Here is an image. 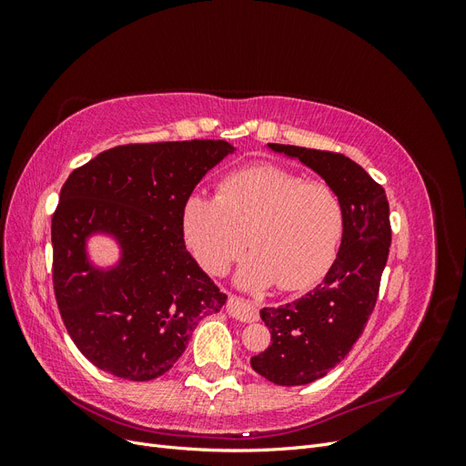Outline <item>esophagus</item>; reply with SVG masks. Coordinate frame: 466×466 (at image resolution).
Returning <instances> with one entry per match:
<instances>
[{"instance_id":"1","label":"esophagus","mask_w":466,"mask_h":466,"mask_svg":"<svg viewBox=\"0 0 466 466\" xmlns=\"http://www.w3.org/2000/svg\"><path fill=\"white\" fill-rule=\"evenodd\" d=\"M228 313L229 317L241 320V322H255L258 320V311L257 307L250 301H245L241 298H235V295H229L228 299Z\"/></svg>"}]
</instances>
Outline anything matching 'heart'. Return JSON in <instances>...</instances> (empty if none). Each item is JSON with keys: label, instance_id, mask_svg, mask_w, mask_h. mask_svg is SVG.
Returning a JSON list of instances; mask_svg holds the SVG:
<instances>
[{"label": "heart", "instance_id": "b5f03b06", "mask_svg": "<svg viewBox=\"0 0 466 466\" xmlns=\"http://www.w3.org/2000/svg\"><path fill=\"white\" fill-rule=\"evenodd\" d=\"M182 221L192 255L209 274L228 270L248 241L252 252L237 272L245 289L313 286L334 262L344 233L342 202L327 182H305L278 165L238 168L216 196L190 194Z\"/></svg>", "mask_w": 466, "mask_h": 466}]
</instances>
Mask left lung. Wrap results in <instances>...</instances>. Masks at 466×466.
I'll list each match as a JSON object with an SVG mask.
<instances>
[{
  "instance_id": "1",
  "label": "left lung",
  "mask_w": 466,
  "mask_h": 466,
  "mask_svg": "<svg viewBox=\"0 0 466 466\" xmlns=\"http://www.w3.org/2000/svg\"><path fill=\"white\" fill-rule=\"evenodd\" d=\"M315 171L344 209L340 250L322 284L301 299L264 307L260 317L272 344L250 358L274 385H307L340 363L368 324L390 247L389 202L383 187L342 153L268 144Z\"/></svg>"
}]
</instances>
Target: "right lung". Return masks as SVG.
<instances>
[{"label":"right lung","mask_w":466,"mask_h":466,"mask_svg":"<svg viewBox=\"0 0 466 466\" xmlns=\"http://www.w3.org/2000/svg\"><path fill=\"white\" fill-rule=\"evenodd\" d=\"M235 147L223 139L130 144L67 177L52 218V281L74 344L98 370L130 380L167 373L198 322L228 295L185 245V204ZM108 234L115 267L90 262L86 241Z\"/></svg>","instance_id":"right-lung-1"}]
</instances>
